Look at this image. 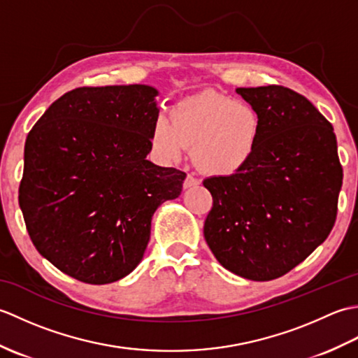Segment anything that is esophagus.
<instances>
[{
  "mask_svg": "<svg viewBox=\"0 0 358 358\" xmlns=\"http://www.w3.org/2000/svg\"><path fill=\"white\" fill-rule=\"evenodd\" d=\"M199 185H200V180H199V178H195L194 175H191V173L187 175L186 180H185V183H183L185 189H191V187H194V186H199Z\"/></svg>",
  "mask_w": 358,
  "mask_h": 358,
  "instance_id": "1",
  "label": "esophagus"
}]
</instances>
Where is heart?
Segmentation results:
<instances>
[{
    "mask_svg": "<svg viewBox=\"0 0 358 358\" xmlns=\"http://www.w3.org/2000/svg\"><path fill=\"white\" fill-rule=\"evenodd\" d=\"M262 138V117L252 104L203 90L173 106L171 118L159 117L152 144L159 155L178 159L194 148L195 164L214 177H231L252 162Z\"/></svg>",
    "mask_w": 358,
    "mask_h": 358,
    "instance_id": "1",
    "label": "heart"
}]
</instances>
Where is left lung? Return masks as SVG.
I'll return each instance as SVG.
<instances>
[{
  "label": "left lung",
  "mask_w": 358,
  "mask_h": 358,
  "mask_svg": "<svg viewBox=\"0 0 358 358\" xmlns=\"http://www.w3.org/2000/svg\"><path fill=\"white\" fill-rule=\"evenodd\" d=\"M262 117L257 154L231 177L203 181L214 206L204 238L235 275H285L328 238L343 183L334 127L308 98L283 86L238 87Z\"/></svg>",
  "instance_id": "obj_1"
}]
</instances>
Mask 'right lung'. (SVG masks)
I'll return each mask as SVG.
<instances>
[{
  "mask_svg": "<svg viewBox=\"0 0 358 358\" xmlns=\"http://www.w3.org/2000/svg\"><path fill=\"white\" fill-rule=\"evenodd\" d=\"M158 90L78 87L29 132L20 208L34 246L89 285L129 275L143 260L152 215L181 194L186 173L149 159Z\"/></svg>",
  "mask_w": 358,
  "mask_h": 358,
  "instance_id": "1",
  "label": "right lung"
}]
</instances>
